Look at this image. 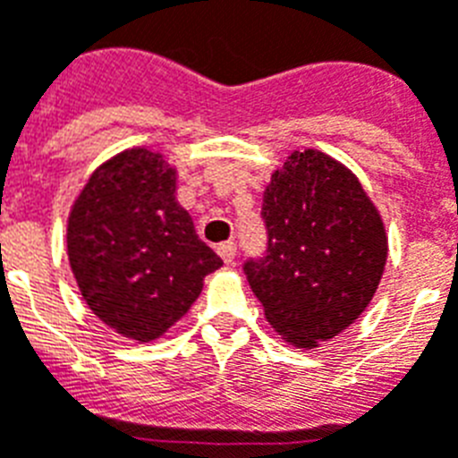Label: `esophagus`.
I'll use <instances>...</instances> for the list:
<instances>
[{"label": "esophagus", "mask_w": 458, "mask_h": 458, "mask_svg": "<svg viewBox=\"0 0 458 458\" xmlns=\"http://www.w3.org/2000/svg\"><path fill=\"white\" fill-rule=\"evenodd\" d=\"M217 254H220L225 264H233V259H236V242H220V245H217Z\"/></svg>", "instance_id": "34e87169"}]
</instances>
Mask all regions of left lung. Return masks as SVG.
Wrapping results in <instances>:
<instances>
[{"label": "left lung", "instance_id": "left-lung-1", "mask_svg": "<svg viewBox=\"0 0 458 458\" xmlns=\"http://www.w3.org/2000/svg\"><path fill=\"white\" fill-rule=\"evenodd\" d=\"M264 257L242 264L266 318L286 342L311 349L365 311L386 268L378 210L342 163L293 151L264 192Z\"/></svg>", "mask_w": 458, "mask_h": 458}]
</instances>
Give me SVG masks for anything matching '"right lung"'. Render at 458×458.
I'll return each instance as SVG.
<instances>
[{
  "instance_id": "right-lung-1",
  "label": "right lung",
  "mask_w": 458,
  "mask_h": 458,
  "mask_svg": "<svg viewBox=\"0 0 458 458\" xmlns=\"http://www.w3.org/2000/svg\"><path fill=\"white\" fill-rule=\"evenodd\" d=\"M174 192L176 172L163 156L131 148L91 174L68 217V261L84 301L137 342L179 321L222 266Z\"/></svg>"
}]
</instances>
